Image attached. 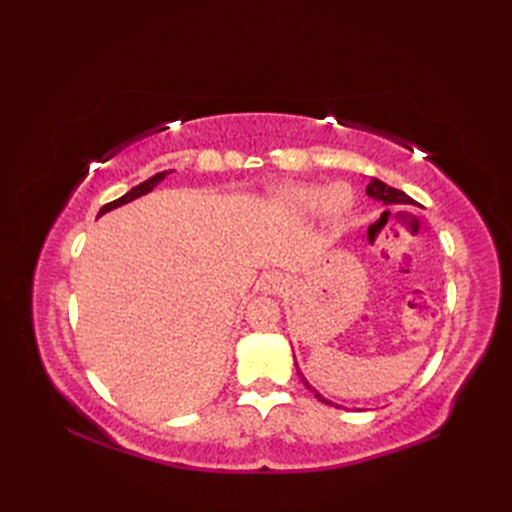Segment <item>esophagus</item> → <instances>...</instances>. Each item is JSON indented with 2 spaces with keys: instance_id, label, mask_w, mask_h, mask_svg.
Instances as JSON below:
<instances>
[{
  "instance_id": "1",
  "label": "esophagus",
  "mask_w": 512,
  "mask_h": 512,
  "mask_svg": "<svg viewBox=\"0 0 512 512\" xmlns=\"http://www.w3.org/2000/svg\"><path fill=\"white\" fill-rule=\"evenodd\" d=\"M286 286H288V277L282 273H269L265 275V280H262V288L269 292H282Z\"/></svg>"
}]
</instances>
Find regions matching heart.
<instances>
[{"instance_id":"1","label":"heart","mask_w":512,"mask_h":512,"mask_svg":"<svg viewBox=\"0 0 512 512\" xmlns=\"http://www.w3.org/2000/svg\"><path fill=\"white\" fill-rule=\"evenodd\" d=\"M277 198L294 213H312L322 209V213L329 215V218H342L354 205V194L346 183H333L329 188L301 183L286 185Z\"/></svg>"}]
</instances>
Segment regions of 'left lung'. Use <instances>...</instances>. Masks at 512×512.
Listing matches in <instances>:
<instances>
[{
	"label": "left lung",
	"mask_w": 512,
	"mask_h": 512,
	"mask_svg": "<svg viewBox=\"0 0 512 512\" xmlns=\"http://www.w3.org/2000/svg\"><path fill=\"white\" fill-rule=\"evenodd\" d=\"M367 196H371V198H376V200H380L382 205H416L414 200L408 196V194H404L401 190H395V188H391V185H386L384 181H380V179H371L369 183H367ZM294 365H297V361H294ZM299 378H301V382L307 386L309 391H312L322 404H327V406H335V408H339L337 404H333V401H329V399H324L312 384H309L307 380H305V376L301 374L299 371Z\"/></svg>",
	"instance_id": "1"
}]
</instances>
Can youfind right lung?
<instances>
[{
	"label": "right lung",
	"mask_w": 512,
	"mask_h": 512,
	"mask_svg": "<svg viewBox=\"0 0 512 512\" xmlns=\"http://www.w3.org/2000/svg\"><path fill=\"white\" fill-rule=\"evenodd\" d=\"M168 173H173V170H162V173H158V175H153L151 179H147V181H143V183H138L136 188H132L128 194H123L121 198H117V200H113V203H106L102 209H100V213H98V218L100 215H104L106 211H113V209H117V207H121V205H126V203H130V200H134V198H138V196H143V194H147V192H151L153 188H156V185L160 183V181H164L166 177H168Z\"/></svg>",
	"instance_id": "obj_1"
}]
</instances>
